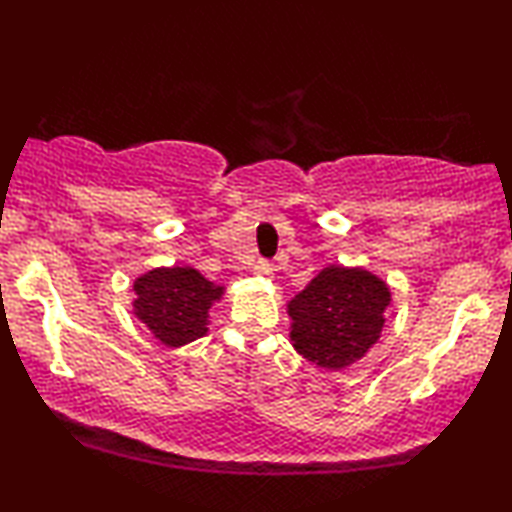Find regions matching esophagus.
I'll list each match as a JSON object with an SVG mask.
<instances>
[{
    "label": "esophagus",
    "instance_id": "esophagus-1",
    "mask_svg": "<svg viewBox=\"0 0 512 512\" xmlns=\"http://www.w3.org/2000/svg\"><path fill=\"white\" fill-rule=\"evenodd\" d=\"M272 272H275V265L270 261H256L254 263V275H261V277H272Z\"/></svg>",
    "mask_w": 512,
    "mask_h": 512
}]
</instances>
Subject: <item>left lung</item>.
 I'll return each mask as SVG.
<instances>
[{"label":"left lung","instance_id":"1","mask_svg":"<svg viewBox=\"0 0 512 512\" xmlns=\"http://www.w3.org/2000/svg\"><path fill=\"white\" fill-rule=\"evenodd\" d=\"M389 303L373 272L328 265L289 303L293 347L321 368H347L380 340Z\"/></svg>","mask_w":512,"mask_h":512}]
</instances>
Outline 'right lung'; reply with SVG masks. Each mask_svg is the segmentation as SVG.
Instances as JSON below:
<instances>
[{
    "mask_svg": "<svg viewBox=\"0 0 512 512\" xmlns=\"http://www.w3.org/2000/svg\"><path fill=\"white\" fill-rule=\"evenodd\" d=\"M216 286L195 268H156L135 279V317L167 347H181L207 333L209 307L221 300Z\"/></svg>",
    "mask_w": 512,
    "mask_h": 512,
    "instance_id": "add662e5",
    "label": "right lung"
}]
</instances>
